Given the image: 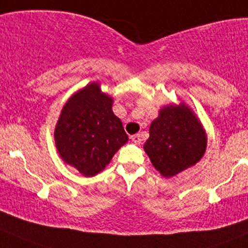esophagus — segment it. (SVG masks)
I'll list each match as a JSON object with an SVG mask.
<instances>
[{
	"instance_id": "1",
	"label": "esophagus",
	"mask_w": 248,
	"mask_h": 248,
	"mask_svg": "<svg viewBox=\"0 0 248 248\" xmlns=\"http://www.w3.org/2000/svg\"><path fill=\"white\" fill-rule=\"evenodd\" d=\"M130 139H131V141H133V142H135V143H140L141 142L140 134H135V135H131Z\"/></svg>"
}]
</instances>
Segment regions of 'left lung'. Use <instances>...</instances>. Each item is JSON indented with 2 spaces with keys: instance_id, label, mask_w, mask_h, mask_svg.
I'll return each instance as SVG.
<instances>
[{
  "instance_id": "obj_1",
  "label": "left lung",
  "mask_w": 248,
  "mask_h": 248,
  "mask_svg": "<svg viewBox=\"0 0 248 248\" xmlns=\"http://www.w3.org/2000/svg\"><path fill=\"white\" fill-rule=\"evenodd\" d=\"M203 128L184 103L167 106L150 126L143 148L153 167L166 178L196 164L206 151Z\"/></svg>"
}]
</instances>
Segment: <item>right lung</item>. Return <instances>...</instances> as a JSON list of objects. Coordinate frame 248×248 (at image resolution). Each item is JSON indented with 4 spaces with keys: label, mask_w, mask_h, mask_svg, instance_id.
<instances>
[{
    "label": "right lung",
    "mask_w": 248,
    "mask_h": 248,
    "mask_svg": "<svg viewBox=\"0 0 248 248\" xmlns=\"http://www.w3.org/2000/svg\"><path fill=\"white\" fill-rule=\"evenodd\" d=\"M112 103V98L101 93L98 84L87 85L65 103L56 125L58 153L85 176L102 171L128 141Z\"/></svg>",
    "instance_id": "1"
}]
</instances>
